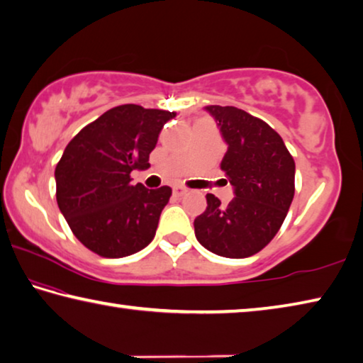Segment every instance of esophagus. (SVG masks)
Segmentation results:
<instances>
[{
	"label": "esophagus",
	"instance_id": "esophagus-1",
	"mask_svg": "<svg viewBox=\"0 0 363 363\" xmlns=\"http://www.w3.org/2000/svg\"><path fill=\"white\" fill-rule=\"evenodd\" d=\"M188 191V188H185V186H182V185H177V186H174V193H175V196H183Z\"/></svg>",
	"mask_w": 363,
	"mask_h": 363
}]
</instances>
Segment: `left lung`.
<instances>
[{
	"instance_id": "left-lung-1",
	"label": "left lung",
	"mask_w": 363,
	"mask_h": 363,
	"mask_svg": "<svg viewBox=\"0 0 363 363\" xmlns=\"http://www.w3.org/2000/svg\"><path fill=\"white\" fill-rule=\"evenodd\" d=\"M228 151L221 170L234 198L221 206L207 194V208L194 220V234L215 255L247 258L268 245L281 230L295 194V161L282 137L263 119L236 106L211 105Z\"/></svg>"
}]
</instances>
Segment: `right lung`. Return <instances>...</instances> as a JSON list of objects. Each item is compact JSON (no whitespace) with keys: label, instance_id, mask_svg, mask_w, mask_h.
<instances>
[{"label":"right lung","instance_id":"right-lung-1","mask_svg":"<svg viewBox=\"0 0 363 363\" xmlns=\"http://www.w3.org/2000/svg\"><path fill=\"white\" fill-rule=\"evenodd\" d=\"M175 111L127 104L76 133L57 162V204L76 239L104 258L148 245L172 188L132 185L133 169L150 167L159 132Z\"/></svg>","mask_w":363,"mask_h":363}]
</instances>
